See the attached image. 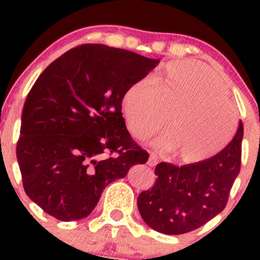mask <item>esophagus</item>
<instances>
[{
  "label": "esophagus",
  "instance_id": "esophagus-1",
  "mask_svg": "<svg viewBox=\"0 0 260 260\" xmlns=\"http://www.w3.org/2000/svg\"><path fill=\"white\" fill-rule=\"evenodd\" d=\"M157 164H158V157H157V154L156 153L149 154V158H148V162H147V165H148L149 167H153L156 166Z\"/></svg>",
  "mask_w": 260,
  "mask_h": 260
}]
</instances>
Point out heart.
Instances as JSON below:
<instances>
[{
    "instance_id": "obj_1",
    "label": "heart",
    "mask_w": 260,
    "mask_h": 260,
    "mask_svg": "<svg viewBox=\"0 0 260 260\" xmlns=\"http://www.w3.org/2000/svg\"><path fill=\"white\" fill-rule=\"evenodd\" d=\"M225 94L224 81L205 65L174 61L152 77V84H131L120 111L128 131L140 140L164 129L171 117V132L157 146L175 148L186 164H200L221 152L234 136L238 114Z\"/></svg>"
}]
</instances>
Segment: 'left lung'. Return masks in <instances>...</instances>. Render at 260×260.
I'll return each instance as SVG.
<instances>
[{
  "label": "left lung",
  "mask_w": 260,
  "mask_h": 260,
  "mask_svg": "<svg viewBox=\"0 0 260 260\" xmlns=\"http://www.w3.org/2000/svg\"><path fill=\"white\" fill-rule=\"evenodd\" d=\"M244 127L221 152L200 164L175 166L161 162L157 179L137 199L141 216L149 228L167 235L192 232L225 209L240 172Z\"/></svg>",
  "instance_id": "1"
}]
</instances>
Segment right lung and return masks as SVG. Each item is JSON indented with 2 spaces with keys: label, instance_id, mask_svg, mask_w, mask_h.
Instances as JSON below:
<instances>
[{
  "label": "right lung",
  "instance_id": "right-lung-1",
  "mask_svg": "<svg viewBox=\"0 0 260 260\" xmlns=\"http://www.w3.org/2000/svg\"><path fill=\"white\" fill-rule=\"evenodd\" d=\"M158 59L99 44L70 49L26 96L16 156L26 195L61 221L86 217L109 183L146 164L120 111L125 89Z\"/></svg>",
  "mask_w": 260,
  "mask_h": 260
}]
</instances>
